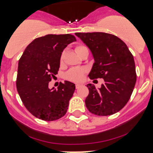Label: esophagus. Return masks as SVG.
I'll list each match as a JSON object with an SVG mask.
<instances>
[{
	"label": "esophagus",
	"mask_w": 153,
	"mask_h": 153,
	"mask_svg": "<svg viewBox=\"0 0 153 153\" xmlns=\"http://www.w3.org/2000/svg\"><path fill=\"white\" fill-rule=\"evenodd\" d=\"M81 86H82V84H75V88H76V89H78V88Z\"/></svg>",
	"instance_id": "esophagus-1"
}]
</instances>
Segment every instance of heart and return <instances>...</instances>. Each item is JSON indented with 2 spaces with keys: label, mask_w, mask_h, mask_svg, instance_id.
<instances>
[{
  "label": "heart",
  "mask_w": 153,
  "mask_h": 153,
  "mask_svg": "<svg viewBox=\"0 0 153 153\" xmlns=\"http://www.w3.org/2000/svg\"><path fill=\"white\" fill-rule=\"evenodd\" d=\"M84 46L82 45H78L75 47V51L78 53V51L81 49L82 47H84ZM63 55L64 54H61V59L63 58ZM86 72V69L84 68H72L71 69L69 72H67V75H66V78L68 80L72 81H75V82H78V81H81L83 79L84 76V74Z\"/></svg>",
  "instance_id": "1"
}]
</instances>
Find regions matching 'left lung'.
I'll use <instances>...</instances> for the list:
<instances>
[{
  "mask_svg": "<svg viewBox=\"0 0 153 153\" xmlns=\"http://www.w3.org/2000/svg\"><path fill=\"white\" fill-rule=\"evenodd\" d=\"M75 35L90 49L95 59L89 78L104 80L99 89L93 84L87 85L86 108L100 116L116 113L128 102L136 82L133 55L124 41L112 34L77 32Z\"/></svg>",
  "mask_w": 153,
  "mask_h": 153,
  "instance_id": "1",
  "label": "left lung"
}]
</instances>
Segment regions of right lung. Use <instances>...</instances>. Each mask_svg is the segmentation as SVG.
Wrapping results in <instances>:
<instances>
[{"label": "right lung", "instance_id": "right-lung-1", "mask_svg": "<svg viewBox=\"0 0 153 153\" xmlns=\"http://www.w3.org/2000/svg\"><path fill=\"white\" fill-rule=\"evenodd\" d=\"M75 41V37L70 34L37 38L27 46L20 58L17 90L27 110L39 119L55 121L67 113L75 84L65 81L58 89H50L49 82L58 74L64 48Z\"/></svg>", "mask_w": 153, "mask_h": 153}]
</instances>
